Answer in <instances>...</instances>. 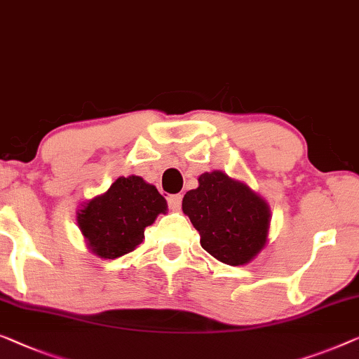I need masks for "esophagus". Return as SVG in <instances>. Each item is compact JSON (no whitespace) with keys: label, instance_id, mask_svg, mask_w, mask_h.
I'll use <instances>...</instances> for the list:
<instances>
[{"label":"esophagus","instance_id":"esophagus-1","mask_svg":"<svg viewBox=\"0 0 359 359\" xmlns=\"http://www.w3.org/2000/svg\"><path fill=\"white\" fill-rule=\"evenodd\" d=\"M181 201H183V196L175 194L168 197V205L171 210H180L181 209Z\"/></svg>","mask_w":359,"mask_h":359}]
</instances>
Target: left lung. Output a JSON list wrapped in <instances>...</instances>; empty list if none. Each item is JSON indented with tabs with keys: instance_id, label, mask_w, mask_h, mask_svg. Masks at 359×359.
Masks as SVG:
<instances>
[{
	"instance_id": "obj_1",
	"label": "left lung",
	"mask_w": 359,
	"mask_h": 359,
	"mask_svg": "<svg viewBox=\"0 0 359 359\" xmlns=\"http://www.w3.org/2000/svg\"><path fill=\"white\" fill-rule=\"evenodd\" d=\"M183 197V212L201 236V246L228 266H246L266 248L267 201L246 183L220 170L205 171Z\"/></svg>"
}]
</instances>
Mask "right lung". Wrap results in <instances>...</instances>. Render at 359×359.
<instances>
[{
    "label": "right lung",
    "mask_w": 359,
    "mask_h": 359,
    "mask_svg": "<svg viewBox=\"0 0 359 359\" xmlns=\"http://www.w3.org/2000/svg\"><path fill=\"white\" fill-rule=\"evenodd\" d=\"M167 201L141 176H119L103 194L82 202L76 212L79 230L89 251L102 259H116L144 241L145 228L160 214Z\"/></svg>",
    "instance_id": "obj_1"
}]
</instances>
